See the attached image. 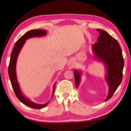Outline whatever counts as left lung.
<instances>
[{
	"instance_id": "left-lung-1",
	"label": "left lung",
	"mask_w": 131,
	"mask_h": 131,
	"mask_svg": "<svg viewBox=\"0 0 131 131\" xmlns=\"http://www.w3.org/2000/svg\"><path fill=\"white\" fill-rule=\"evenodd\" d=\"M97 30L100 34L97 42L93 45L92 50L96 58L103 62L106 67L105 80L109 88L106 101L113 96L122 81L124 60L120 46L116 39L103 30L97 29ZM74 72L75 83L78 88L81 80V73L77 70Z\"/></svg>"
}]
</instances>
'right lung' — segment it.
<instances>
[{
    "label": "right lung",
    "mask_w": 131,
    "mask_h": 131,
    "mask_svg": "<svg viewBox=\"0 0 131 131\" xmlns=\"http://www.w3.org/2000/svg\"><path fill=\"white\" fill-rule=\"evenodd\" d=\"M46 34V31L45 30L33 29L27 31V32L23 36H22L19 38L18 40L16 42L15 46L13 50V51H12L8 68V73L9 75L10 80L16 96L17 98L22 103L34 109H41L44 108L45 106H46L47 105L50 101L49 102H47L45 104H37L30 101L27 97L23 96L22 93L21 92L20 88H19V86L17 81L16 72V62L18 53L19 52V51H21L23 45H24V43H25L27 39L35 37H42ZM55 86H56V84H54L53 86L52 96L54 92Z\"/></svg>",
    "instance_id": "right-lung-1"
}]
</instances>
